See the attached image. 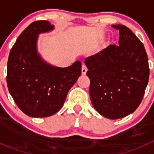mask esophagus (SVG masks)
I'll return each instance as SVG.
<instances>
[{"mask_svg": "<svg viewBox=\"0 0 154 154\" xmlns=\"http://www.w3.org/2000/svg\"><path fill=\"white\" fill-rule=\"evenodd\" d=\"M81 72H82V74H83V75H85V74H86V72H87V68H86V66H85V65H83V66H82Z\"/></svg>", "mask_w": 154, "mask_h": 154, "instance_id": "esophagus-1", "label": "esophagus"}]
</instances>
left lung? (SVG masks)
I'll list each match as a JSON object with an SVG mask.
<instances>
[{"label":"left lung","instance_id":"8db88e82","mask_svg":"<svg viewBox=\"0 0 154 154\" xmlns=\"http://www.w3.org/2000/svg\"><path fill=\"white\" fill-rule=\"evenodd\" d=\"M119 30V45H109L85 59L89 94L96 111L109 119L133 113L142 102L149 80L148 59L142 42L127 27Z\"/></svg>","mask_w":154,"mask_h":154}]
</instances>
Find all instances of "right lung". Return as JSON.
Returning <instances> with one entry per match:
<instances>
[{
    "label": "right lung",
    "instance_id": "obj_1",
    "mask_svg": "<svg viewBox=\"0 0 154 154\" xmlns=\"http://www.w3.org/2000/svg\"><path fill=\"white\" fill-rule=\"evenodd\" d=\"M54 29L48 21H34L20 34L9 55V91L18 108L30 117L45 118L57 113L81 74L80 61L66 68L56 67L38 54V35Z\"/></svg>",
    "mask_w": 154,
    "mask_h": 154
}]
</instances>
